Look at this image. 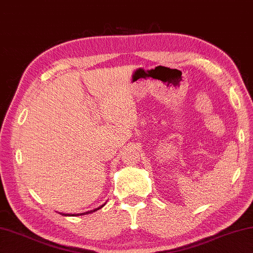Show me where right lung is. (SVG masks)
<instances>
[{
  "mask_svg": "<svg viewBox=\"0 0 253 253\" xmlns=\"http://www.w3.org/2000/svg\"><path fill=\"white\" fill-rule=\"evenodd\" d=\"M105 205V204H104ZM104 205H102L100 207H98V208H96V209H94V210H89V211H86V212H82V213H63V212H59L61 214H63V215H84V214H88V213H90V212H95L96 210H98V209H100V208H103V206Z\"/></svg>",
  "mask_w": 253,
  "mask_h": 253,
  "instance_id": "1",
  "label": "right lung"
}]
</instances>
